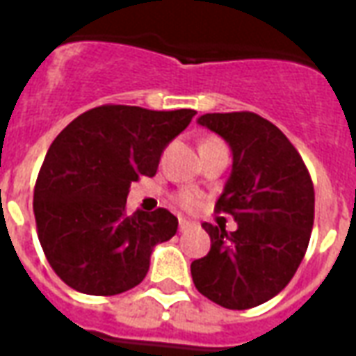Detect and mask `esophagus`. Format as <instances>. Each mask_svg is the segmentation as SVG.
Instances as JSON below:
<instances>
[{"label":"esophagus","instance_id":"obj_1","mask_svg":"<svg viewBox=\"0 0 356 356\" xmlns=\"http://www.w3.org/2000/svg\"><path fill=\"white\" fill-rule=\"evenodd\" d=\"M191 229H196V223H194V221H188L185 217H181V219H179V231L186 232L191 231Z\"/></svg>","mask_w":356,"mask_h":356}]
</instances>
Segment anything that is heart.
<instances>
[{"label":"heart","mask_w":356,"mask_h":356,"mask_svg":"<svg viewBox=\"0 0 356 356\" xmlns=\"http://www.w3.org/2000/svg\"><path fill=\"white\" fill-rule=\"evenodd\" d=\"M213 140H217V139H208L206 143H213ZM177 204L181 206V208H185V209H196L198 208V204H200V200H198V194L186 191V193L179 194Z\"/></svg>","instance_id":"obj_1"}]
</instances>
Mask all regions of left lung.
<instances>
[{
  "label": "left lung",
  "instance_id": "obj_1",
  "mask_svg": "<svg viewBox=\"0 0 356 356\" xmlns=\"http://www.w3.org/2000/svg\"><path fill=\"white\" fill-rule=\"evenodd\" d=\"M198 124L231 147L232 170L216 208L236 231L204 223L208 255L191 263L194 286L225 309H252L286 288L309 246L314 188L301 156L276 125L254 112L204 114Z\"/></svg>",
  "mask_w": 356,
  "mask_h": 356
}]
</instances>
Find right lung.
Masks as SVG:
<instances>
[{"mask_svg": "<svg viewBox=\"0 0 356 356\" xmlns=\"http://www.w3.org/2000/svg\"><path fill=\"white\" fill-rule=\"evenodd\" d=\"M194 110L104 104L72 120L51 143L34 188L43 254L70 288L116 296L143 282L156 244L177 232L168 209L125 213L131 181L152 177L163 148Z\"/></svg>", "mask_w": 356, "mask_h": 356, "instance_id": "add662e5", "label": "right lung"}]
</instances>
